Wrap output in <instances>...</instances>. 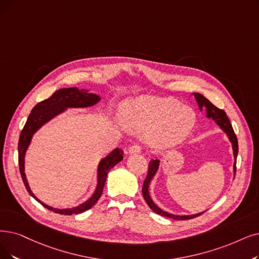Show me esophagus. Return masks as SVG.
Wrapping results in <instances>:
<instances>
[{"label":"esophagus","instance_id":"esophagus-1","mask_svg":"<svg viewBox=\"0 0 259 259\" xmlns=\"http://www.w3.org/2000/svg\"><path fill=\"white\" fill-rule=\"evenodd\" d=\"M128 152L131 154H136V153H140L141 152V146L139 143H134L133 146L130 147L128 149Z\"/></svg>","mask_w":259,"mask_h":259}]
</instances>
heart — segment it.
<instances>
[{"label": "heart", "mask_w": 259, "mask_h": 259, "mask_svg": "<svg viewBox=\"0 0 259 259\" xmlns=\"http://www.w3.org/2000/svg\"><path fill=\"white\" fill-rule=\"evenodd\" d=\"M122 119L128 130L147 133L153 147L168 149L189 135L195 124V113L170 98L141 97L123 106Z\"/></svg>", "instance_id": "heart-1"}]
</instances>
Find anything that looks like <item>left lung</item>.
Here are the masks:
<instances>
[{
  "label": "left lung",
  "mask_w": 259,
  "mask_h": 259,
  "mask_svg": "<svg viewBox=\"0 0 259 259\" xmlns=\"http://www.w3.org/2000/svg\"><path fill=\"white\" fill-rule=\"evenodd\" d=\"M196 102H198L200 109H202L203 107L206 108V111H207V118H211L212 120L215 121V123L226 133V135L229 136L232 144H233V150H234V157H235V162H234V173L236 174V161H237V154H238V140L236 137V134L233 130L232 124L227 118L226 113L223 109H220L218 107H215L211 102H209L207 99H206L204 96L200 95V94H193ZM159 165V160L155 159V160H151L149 162V171H148V175L146 180L143 182V186H142V194L143 198L146 200V202L148 203L149 207L154 211L156 212L157 214H160L162 217H167V218L170 219H174V220H189V219H193L195 217L201 215L203 212L201 213H196V214H192V215H175L172 213H168L163 210H161L159 207H157L156 205L154 204V202L152 201L151 196L149 194V185L151 180L153 179V177L156 173L157 169Z\"/></svg>",
  "instance_id": "8db88e82"
}]
</instances>
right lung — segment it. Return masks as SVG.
Returning <instances> with one entry per match:
<instances>
[{"instance_id": "right-lung-1", "label": "right lung", "mask_w": 259, "mask_h": 259, "mask_svg": "<svg viewBox=\"0 0 259 259\" xmlns=\"http://www.w3.org/2000/svg\"><path fill=\"white\" fill-rule=\"evenodd\" d=\"M99 101H100V97L95 94H89L88 90H84V89L78 90L76 87L59 89L55 91L49 99L38 103V104L33 108L32 112L29 113L21 134H20V139L18 143V153H19V169H20V173H21L22 181L25 185L28 193L32 195L35 200H37L41 205H44L46 208H48L51 211H54L59 214L70 215V214H77L90 209L92 206L98 202L100 196L102 195L103 188H104L109 170L115 167L119 161L123 159V152L117 148L113 150L107 157L101 160L99 164L98 187L94 195H92L88 201L80 204L79 206L74 208L57 209V208L51 207V206H48L45 203L39 201L34 195L32 190H30L28 183L26 181V177L24 173V156H25L26 149L30 142V139H32L34 133L41 125H44L46 122H48L49 120L58 115V113L63 112L66 108L92 106Z\"/></svg>"}]
</instances>
